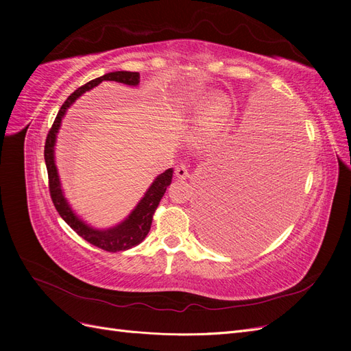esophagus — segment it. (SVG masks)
I'll return each instance as SVG.
<instances>
[{
  "label": "esophagus",
  "mask_w": 351,
  "mask_h": 351,
  "mask_svg": "<svg viewBox=\"0 0 351 351\" xmlns=\"http://www.w3.org/2000/svg\"><path fill=\"white\" fill-rule=\"evenodd\" d=\"M176 177L177 178H182V180H186L189 177V168L184 164L177 165V168H176Z\"/></svg>",
  "instance_id": "esophagus-1"
}]
</instances>
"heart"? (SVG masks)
I'll return each instance as SVG.
<instances>
[{
    "label": "heart",
    "mask_w": 351,
    "mask_h": 351,
    "mask_svg": "<svg viewBox=\"0 0 351 351\" xmlns=\"http://www.w3.org/2000/svg\"><path fill=\"white\" fill-rule=\"evenodd\" d=\"M208 104L206 107V117L208 120H214L217 119V117L221 114L222 111V104L218 98H214L208 101L206 97H204V95H192V97H189L186 101H184V110L186 111H190V112H195V111H199L205 107V105Z\"/></svg>",
    "instance_id": "1"
}]
</instances>
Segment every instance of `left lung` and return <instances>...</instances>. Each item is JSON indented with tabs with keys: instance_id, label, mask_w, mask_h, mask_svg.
<instances>
[{
	"instance_id": "8db88e82",
	"label": "left lung",
	"mask_w": 351,
	"mask_h": 351,
	"mask_svg": "<svg viewBox=\"0 0 351 351\" xmlns=\"http://www.w3.org/2000/svg\"><path fill=\"white\" fill-rule=\"evenodd\" d=\"M262 139L240 142L202 195V234L219 250L249 252L272 239L285 224L299 195L302 165L295 123L269 119ZM298 154H295V152Z\"/></svg>"
}]
</instances>
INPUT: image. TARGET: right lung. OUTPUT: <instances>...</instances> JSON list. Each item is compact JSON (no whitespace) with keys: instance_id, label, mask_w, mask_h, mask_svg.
<instances>
[{"instance_id":"right-lung-1","label":"right lung","mask_w":351,"mask_h":351,"mask_svg":"<svg viewBox=\"0 0 351 351\" xmlns=\"http://www.w3.org/2000/svg\"><path fill=\"white\" fill-rule=\"evenodd\" d=\"M104 80H112V82L129 84V86H137L141 82V74L137 71H112V73L104 74L101 77L93 79L89 83L83 84V86L74 90L66 99V102L61 105V108L54 120V124H52V127L48 132L44 156H45L48 180H49L51 199L56 209L58 210L60 217L64 219L82 239L89 241L90 244H93V246L107 252H121V250H127L137 246V244L142 243L147 236V232H149L152 226V218H154L155 210L159 205V202H161L167 187L171 184L174 171L173 168H168L162 174H159L154 180V183L149 186V189L146 190V193L141 199L139 204H137L136 208L130 212V215L127 217L123 222H120L119 226L111 227L108 230H97L88 226L86 222L82 221L76 214H74V210L70 208L64 193H62L58 171L56 167V159H54L56 139H57V133L60 130L62 117L66 115L67 110L71 107L73 102L79 97H82L84 92L98 86V84Z\"/></svg>"}]
</instances>
